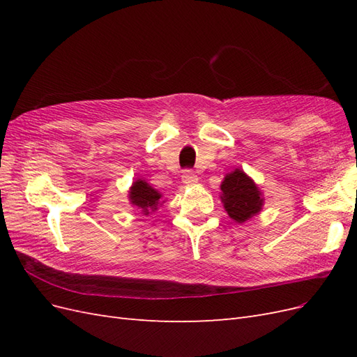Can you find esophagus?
I'll use <instances>...</instances> for the list:
<instances>
[{
    "mask_svg": "<svg viewBox=\"0 0 357 357\" xmlns=\"http://www.w3.org/2000/svg\"><path fill=\"white\" fill-rule=\"evenodd\" d=\"M181 180H183V183H185V185L192 186L198 181V176L192 169H185V171H183V174H181Z\"/></svg>",
    "mask_w": 357,
    "mask_h": 357,
    "instance_id": "1",
    "label": "esophagus"
}]
</instances>
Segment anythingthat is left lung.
<instances>
[{
    "label": "left lung",
    "mask_w": 357,
    "mask_h": 357,
    "mask_svg": "<svg viewBox=\"0 0 357 357\" xmlns=\"http://www.w3.org/2000/svg\"><path fill=\"white\" fill-rule=\"evenodd\" d=\"M220 189L225 210L235 222L243 223L261 211L264 202L261 192L241 169H235L226 176Z\"/></svg>",
    "instance_id": "1"
}]
</instances>
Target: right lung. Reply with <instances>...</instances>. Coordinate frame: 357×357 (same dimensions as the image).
<instances>
[{
  "instance_id": "add662e5",
  "label": "right lung",
  "mask_w": 357,
  "mask_h": 357,
  "mask_svg": "<svg viewBox=\"0 0 357 357\" xmlns=\"http://www.w3.org/2000/svg\"><path fill=\"white\" fill-rule=\"evenodd\" d=\"M129 199L138 208H142L144 214H149L158 208L160 193L149 186L144 180H137L129 192Z\"/></svg>"
}]
</instances>
